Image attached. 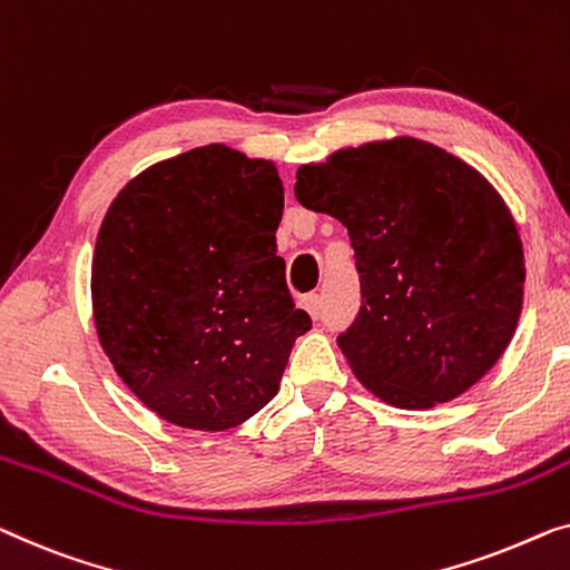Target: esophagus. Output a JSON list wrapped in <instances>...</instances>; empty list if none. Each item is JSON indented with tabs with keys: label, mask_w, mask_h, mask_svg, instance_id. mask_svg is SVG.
I'll use <instances>...</instances> for the list:
<instances>
[{
	"label": "esophagus",
	"mask_w": 570,
	"mask_h": 570,
	"mask_svg": "<svg viewBox=\"0 0 570 570\" xmlns=\"http://www.w3.org/2000/svg\"><path fill=\"white\" fill-rule=\"evenodd\" d=\"M303 308L311 313V318H318L321 316V295L318 293H308L303 295Z\"/></svg>",
	"instance_id": "esophagus-1"
}]
</instances>
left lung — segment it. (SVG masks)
<instances>
[{
  "mask_svg": "<svg viewBox=\"0 0 570 570\" xmlns=\"http://www.w3.org/2000/svg\"><path fill=\"white\" fill-rule=\"evenodd\" d=\"M295 197L350 234L362 305L336 344L367 391L432 409L497 365L522 313L524 254L473 167L403 136L305 164Z\"/></svg>",
  "mask_w": 570,
  "mask_h": 570,
  "instance_id": "8db88e82",
  "label": "left lung"
}]
</instances>
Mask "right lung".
<instances>
[{
	"mask_svg": "<svg viewBox=\"0 0 570 570\" xmlns=\"http://www.w3.org/2000/svg\"><path fill=\"white\" fill-rule=\"evenodd\" d=\"M272 161L210 144L120 189L97 234L92 308L115 373L164 422L224 432L279 391L311 316L277 257Z\"/></svg>",
	"mask_w": 570,
	"mask_h": 570,
	"instance_id": "obj_1",
	"label": "right lung"
}]
</instances>
